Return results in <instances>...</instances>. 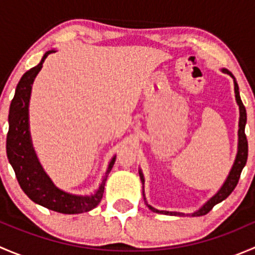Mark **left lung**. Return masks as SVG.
<instances>
[{
  "label": "left lung",
  "instance_id": "8db88e82",
  "mask_svg": "<svg viewBox=\"0 0 255 255\" xmlns=\"http://www.w3.org/2000/svg\"><path fill=\"white\" fill-rule=\"evenodd\" d=\"M222 73L228 74L230 76H232L233 82H235V94H236V101H237L238 106H239V129H238V151H237V156H236L235 164H233L232 169H231L230 174H228L227 179H226L225 184L222 185L220 190H218L217 194L215 196L211 197L210 200L204 205L200 210L195 211L194 213H191V216H204L206 213L210 212L212 210L213 206H216L217 204L222 202L223 200L227 199L231 194H232L233 190L236 189L238 184V180L241 177V173L243 170L244 165L247 163V158H248V140H247V135L244 133V128H246V123H247V111L246 107H244L243 102H242L241 96H239V87L237 81H236V78L233 76V74L231 71H228L227 69H222ZM139 176L140 180H142L143 185H144V176L142 174V171L139 170ZM144 195V192H143ZM145 200V197H144ZM146 204V202H145ZM146 206L149 207V210H151L153 212L156 213H163V215H174V216H185V213L181 212H169V211H160L156 210V208L151 207L150 205L146 204Z\"/></svg>",
  "mask_w": 255,
  "mask_h": 255
}]
</instances>
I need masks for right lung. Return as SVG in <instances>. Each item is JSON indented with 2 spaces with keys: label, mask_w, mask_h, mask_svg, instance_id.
Listing matches in <instances>:
<instances>
[{
  "label": "right lung",
  "mask_w": 255,
  "mask_h": 255,
  "mask_svg": "<svg viewBox=\"0 0 255 255\" xmlns=\"http://www.w3.org/2000/svg\"><path fill=\"white\" fill-rule=\"evenodd\" d=\"M51 53H55V50H48L43 55L40 63L24 73L18 82L14 97L9 106V128L6 143L7 158L16 173L18 184L33 202L55 212L74 215L91 211L100 204L105 191V182L115 164L116 156L110 161L99 190L90 196H78L64 192L53 184L50 177L43 170L30 139L28 109L33 81L42 69L47 56Z\"/></svg>",
  "instance_id": "add662e5"
}]
</instances>
